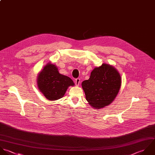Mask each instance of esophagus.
Returning a JSON list of instances; mask_svg holds the SVG:
<instances>
[{"instance_id": "1", "label": "esophagus", "mask_w": 155, "mask_h": 155, "mask_svg": "<svg viewBox=\"0 0 155 155\" xmlns=\"http://www.w3.org/2000/svg\"><path fill=\"white\" fill-rule=\"evenodd\" d=\"M80 78H76L75 80V84L77 86H78L79 84H80Z\"/></svg>"}]
</instances>
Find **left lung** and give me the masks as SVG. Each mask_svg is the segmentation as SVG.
Wrapping results in <instances>:
<instances>
[{
	"mask_svg": "<svg viewBox=\"0 0 155 155\" xmlns=\"http://www.w3.org/2000/svg\"><path fill=\"white\" fill-rule=\"evenodd\" d=\"M121 84L119 72L112 66L104 63L95 68L89 79L81 84L86 100L91 106L97 109L108 106L114 100Z\"/></svg>",
	"mask_w": 155,
	"mask_h": 155,
	"instance_id": "8db88e82",
	"label": "left lung"
}]
</instances>
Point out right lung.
I'll return each mask as SVG.
<instances>
[{"label":"right lung","mask_w":155,"mask_h":155,"mask_svg":"<svg viewBox=\"0 0 155 155\" xmlns=\"http://www.w3.org/2000/svg\"><path fill=\"white\" fill-rule=\"evenodd\" d=\"M37 84L48 100H56L62 98L68 87L74 83L69 77L60 74L54 64L49 63L39 73Z\"/></svg>","instance_id":"1"}]
</instances>
